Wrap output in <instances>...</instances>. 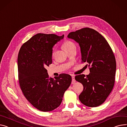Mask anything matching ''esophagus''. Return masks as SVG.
<instances>
[{
	"label": "esophagus",
	"instance_id": "34e87169",
	"mask_svg": "<svg viewBox=\"0 0 127 127\" xmlns=\"http://www.w3.org/2000/svg\"><path fill=\"white\" fill-rule=\"evenodd\" d=\"M75 82V80L73 76H72V84H74Z\"/></svg>",
	"mask_w": 127,
	"mask_h": 127
}]
</instances>
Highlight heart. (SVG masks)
Masks as SVG:
<instances>
[{"label":"heart","instance_id":"1","mask_svg":"<svg viewBox=\"0 0 127 127\" xmlns=\"http://www.w3.org/2000/svg\"><path fill=\"white\" fill-rule=\"evenodd\" d=\"M73 47H75V45L73 42L70 41H66L63 45V48L64 50H67Z\"/></svg>","mask_w":127,"mask_h":127}]
</instances>
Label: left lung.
I'll return each instance as SVG.
<instances>
[{
    "label": "left lung",
    "instance_id": "8db88e82",
    "mask_svg": "<svg viewBox=\"0 0 127 127\" xmlns=\"http://www.w3.org/2000/svg\"><path fill=\"white\" fill-rule=\"evenodd\" d=\"M67 37L79 43L82 62H87L90 67L88 75L75 77L84 87L79 99L86 106L97 107L105 102L114 86L116 64L112 50L105 38L92 29L71 32Z\"/></svg>",
    "mask_w": 127,
    "mask_h": 127
}]
</instances>
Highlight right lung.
<instances>
[{"label":"right lung","instance_id":"right-lung-1","mask_svg":"<svg viewBox=\"0 0 127 127\" xmlns=\"http://www.w3.org/2000/svg\"><path fill=\"white\" fill-rule=\"evenodd\" d=\"M64 35L39 33L21 47L17 64L21 89L29 102L39 110L51 111L60 105L71 77L62 73L49 78L46 68L52 63L53 47Z\"/></svg>","mask_w":127,"mask_h":127}]
</instances>
